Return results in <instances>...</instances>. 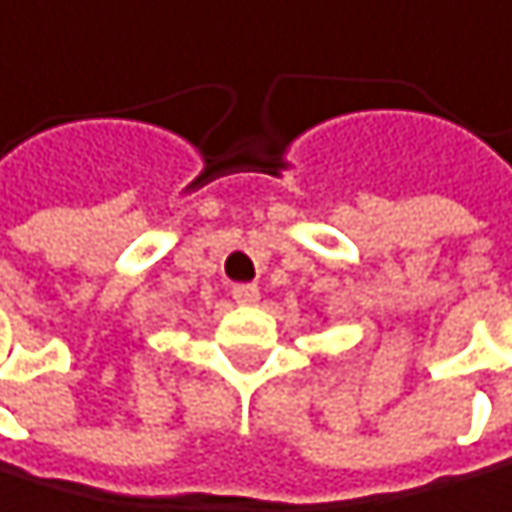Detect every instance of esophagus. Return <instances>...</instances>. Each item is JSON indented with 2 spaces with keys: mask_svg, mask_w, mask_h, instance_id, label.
Here are the masks:
<instances>
[{
  "mask_svg": "<svg viewBox=\"0 0 512 512\" xmlns=\"http://www.w3.org/2000/svg\"><path fill=\"white\" fill-rule=\"evenodd\" d=\"M231 297L237 303H256L259 300V287L256 284H234L231 287Z\"/></svg>",
  "mask_w": 512,
  "mask_h": 512,
  "instance_id": "esophagus-1",
  "label": "esophagus"
}]
</instances>
